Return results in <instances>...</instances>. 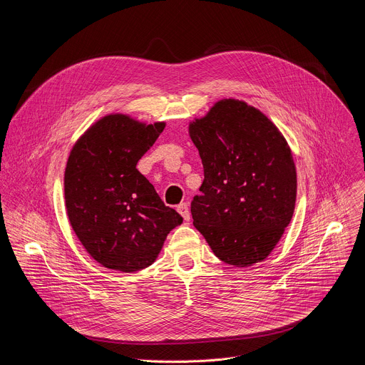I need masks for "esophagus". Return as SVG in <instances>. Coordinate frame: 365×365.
<instances>
[{
    "label": "esophagus",
    "instance_id": "1",
    "mask_svg": "<svg viewBox=\"0 0 365 365\" xmlns=\"http://www.w3.org/2000/svg\"><path fill=\"white\" fill-rule=\"evenodd\" d=\"M178 212L183 217L185 221L190 220V212H189V206L186 202H182L180 205H178Z\"/></svg>",
    "mask_w": 365,
    "mask_h": 365
}]
</instances>
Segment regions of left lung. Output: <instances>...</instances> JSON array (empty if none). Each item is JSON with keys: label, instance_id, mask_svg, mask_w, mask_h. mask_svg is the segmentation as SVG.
<instances>
[{"label": "left lung", "instance_id": "1", "mask_svg": "<svg viewBox=\"0 0 365 365\" xmlns=\"http://www.w3.org/2000/svg\"><path fill=\"white\" fill-rule=\"evenodd\" d=\"M203 166L190 203L195 228L224 263L264 259L290 224L296 169L274 124L242 101L224 99L189 127Z\"/></svg>", "mask_w": 365, "mask_h": 365}]
</instances>
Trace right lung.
Masks as SVG:
<instances>
[{"label": "right lung", "instance_id": "right-lung-1", "mask_svg": "<svg viewBox=\"0 0 365 365\" xmlns=\"http://www.w3.org/2000/svg\"><path fill=\"white\" fill-rule=\"evenodd\" d=\"M165 130L107 115L73 145L65 170L71 225L103 267L133 273L154 263L183 218L166 206L137 163Z\"/></svg>", "mask_w": 365, "mask_h": 365}]
</instances>
